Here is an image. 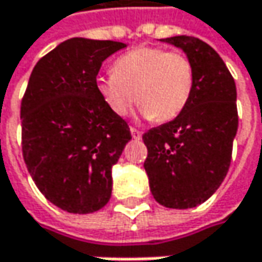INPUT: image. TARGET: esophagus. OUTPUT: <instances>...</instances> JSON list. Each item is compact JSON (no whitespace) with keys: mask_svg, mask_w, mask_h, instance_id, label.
I'll return each instance as SVG.
<instances>
[{"mask_svg":"<svg viewBox=\"0 0 262 262\" xmlns=\"http://www.w3.org/2000/svg\"><path fill=\"white\" fill-rule=\"evenodd\" d=\"M130 133H132V136H133V139H141V136H142V132L141 130H138V129H135V127H130Z\"/></svg>","mask_w":262,"mask_h":262,"instance_id":"obj_1","label":"esophagus"}]
</instances>
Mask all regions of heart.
<instances>
[{
  "label": "heart",
  "mask_w": 262,
  "mask_h": 262,
  "mask_svg": "<svg viewBox=\"0 0 262 262\" xmlns=\"http://www.w3.org/2000/svg\"><path fill=\"white\" fill-rule=\"evenodd\" d=\"M114 73L97 80V91L118 117L136 103L141 115L170 121L186 107L194 89V67L188 56L161 47H138L118 57Z\"/></svg>",
  "instance_id": "heart-1"
}]
</instances>
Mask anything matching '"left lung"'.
<instances>
[{"instance_id": "8db88e82", "label": "left lung", "mask_w": 262, "mask_h": 262, "mask_svg": "<svg viewBox=\"0 0 262 262\" xmlns=\"http://www.w3.org/2000/svg\"><path fill=\"white\" fill-rule=\"evenodd\" d=\"M183 50L194 89L182 112L142 135L150 191L158 203L188 209L206 202L225 181L238 129L234 77L217 51L192 36L161 39Z\"/></svg>"}]
</instances>
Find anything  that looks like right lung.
<instances>
[{
    "label": "right lung",
    "instance_id": "right-lung-1",
    "mask_svg": "<svg viewBox=\"0 0 262 262\" xmlns=\"http://www.w3.org/2000/svg\"><path fill=\"white\" fill-rule=\"evenodd\" d=\"M126 43L73 37L33 68L21 101L23 156L39 191L73 214L101 209L112 167L132 139L97 91L101 63Z\"/></svg>",
    "mask_w": 262,
    "mask_h": 262
}]
</instances>
